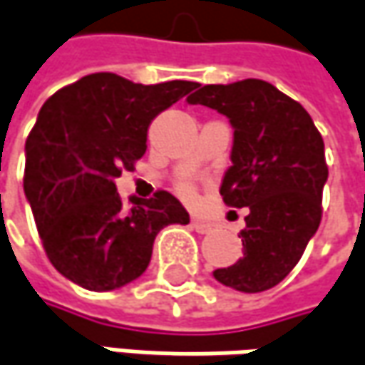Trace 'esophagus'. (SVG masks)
Instances as JSON below:
<instances>
[{
  "instance_id": "1",
  "label": "esophagus",
  "mask_w": 365,
  "mask_h": 365,
  "mask_svg": "<svg viewBox=\"0 0 365 365\" xmlns=\"http://www.w3.org/2000/svg\"><path fill=\"white\" fill-rule=\"evenodd\" d=\"M191 226L195 232H199V234H207L213 226H211L210 222H203V220H192Z\"/></svg>"
}]
</instances>
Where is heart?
<instances>
[{
    "label": "heart",
    "mask_w": 365,
    "mask_h": 365,
    "mask_svg": "<svg viewBox=\"0 0 365 365\" xmlns=\"http://www.w3.org/2000/svg\"><path fill=\"white\" fill-rule=\"evenodd\" d=\"M180 195H182V199L192 201V199H195V187H192L191 182H182V185H180Z\"/></svg>",
    "instance_id": "heart-1"
}]
</instances>
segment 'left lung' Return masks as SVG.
Wrapping results in <instances>:
<instances>
[{
    "instance_id": "8db88e82",
    "label": "left lung",
    "mask_w": 365,
    "mask_h": 365,
    "mask_svg": "<svg viewBox=\"0 0 365 365\" xmlns=\"http://www.w3.org/2000/svg\"><path fill=\"white\" fill-rule=\"evenodd\" d=\"M192 90L189 104L230 119L232 166L220 192L230 207H248L240 232L245 255L213 277L245 294L264 292L285 279L319 230L329 178L324 141L306 108L273 83H197Z\"/></svg>"
}]
</instances>
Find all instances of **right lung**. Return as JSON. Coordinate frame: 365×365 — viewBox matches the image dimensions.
I'll list each match as a JSON object with an SVG mask.
<instances>
[{
    "instance_id": "obj_1",
    "label": "right lung",
    "mask_w": 365,
    "mask_h": 365,
    "mask_svg": "<svg viewBox=\"0 0 365 365\" xmlns=\"http://www.w3.org/2000/svg\"><path fill=\"white\" fill-rule=\"evenodd\" d=\"M197 83L143 86L117 73H90L43 104L26 139L24 192L53 267L92 292L137 279L155 234L189 224L168 191L120 201L115 178L145 154L150 123Z\"/></svg>"
}]
</instances>
